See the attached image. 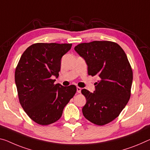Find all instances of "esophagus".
I'll use <instances>...</instances> for the list:
<instances>
[{"instance_id":"esophagus-1","label":"esophagus","mask_w":150,"mask_h":150,"mask_svg":"<svg viewBox=\"0 0 150 150\" xmlns=\"http://www.w3.org/2000/svg\"><path fill=\"white\" fill-rule=\"evenodd\" d=\"M81 91V88L79 87H77V92L78 93H80Z\"/></svg>"}]
</instances>
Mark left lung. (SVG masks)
Returning a JSON list of instances; mask_svg holds the SVG:
<instances>
[{
	"label": "left lung",
	"mask_w": 150,
	"mask_h": 150,
	"mask_svg": "<svg viewBox=\"0 0 150 150\" xmlns=\"http://www.w3.org/2000/svg\"><path fill=\"white\" fill-rule=\"evenodd\" d=\"M75 50L85 59L88 74L101 79L93 93L81 90L87 100L83 114L94 124L105 125L118 117L130 98L133 72L126 54L116 42L108 41L83 42Z\"/></svg>",
	"instance_id": "obj_1"
}]
</instances>
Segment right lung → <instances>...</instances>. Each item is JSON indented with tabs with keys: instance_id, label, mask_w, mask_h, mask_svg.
I'll return each mask as SVG.
<instances>
[{
	"instance_id": "obj_1",
	"label": "right lung",
	"mask_w": 150,
	"mask_h": 150,
	"mask_svg": "<svg viewBox=\"0 0 150 150\" xmlns=\"http://www.w3.org/2000/svg\"><path fill=\"white\" fill-rule=\"evenodd\" d=\"M72 44L35 43L25 50L15 74L18 99L24 111L38 124L47 125L59 120L77 88L54 84L62 57Z\"/></svg>"
}]
</instances>
